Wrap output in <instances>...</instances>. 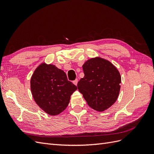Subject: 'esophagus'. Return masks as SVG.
Here are the masks:
<instances>
[{
  "mask_svg": "<svg viewBox=\"0 0 154 154\" xmlns=\"http://www.w3.org/2000/svg\"><path fill=\"white\" fill-rule=\"evenodd\" d=\"M73 83H74V84L75 85H77V83H78V79H76L75 80H74V81H73Z\"/></svg>",
  "mask_w": 154,
  "mask_h": 154,
  "instance_id": "obj_1",
  "label": "esophagus"
}]
</instances>
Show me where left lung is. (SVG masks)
I'll list each match as a JSON object with an SVG mask.
<instances>
[{"mask_svg":"<svg viewBox=\"0 0 154 154\" xmlns=\"http://www.w3.org/2000/svg\"><path fill=\"white\" fill-rule=\"evenodd\" d=\"M85 76L78 83V88L88 106L102 112L117 100L121 76L113 64L101 58H92L83 64Z\"/></svg>","mask_w":154,"mask_h":154,"instance_id":"8db88e82","label":"left lung"}]
</instances>
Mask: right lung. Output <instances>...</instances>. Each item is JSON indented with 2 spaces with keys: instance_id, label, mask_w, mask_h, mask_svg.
I'll use <instances>...</instances> for the list:
<instances>
[{
  "instance_id": "1",
  "label": "right lung",
  "mask_w": 154,
  "mask_h": 154,
  "mask_svg": "<svg viewBox=\"0 0 154 154\" xmlns=\"http://www.w3.org/2000/svg\"><path fill=\"white\" fill-rule=\"evenodd\" d=\"M77 87L67 80L66 72L53 65L42 63L31 78L33 98L46 113L55 116L67 108L71 96Z\"/></svg>"
}]
</instances>
